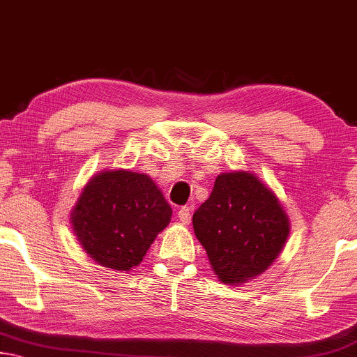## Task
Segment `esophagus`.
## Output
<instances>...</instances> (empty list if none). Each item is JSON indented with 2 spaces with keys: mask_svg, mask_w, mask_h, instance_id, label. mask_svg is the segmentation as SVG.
I'll return each mask as SVG.
<instances>
[{
  "mask_svg": "<svg viewBox=\"0 0 357 357\" xmlns=\"http://www.w3.org/2000/svg\"><path fill=\"white\" fill-rule=\"evenodd\" d=\"M178 220L182 222L183 225H188L191 220V211L190 207H182V209L178 211Z\"/></svg>",
  "mask_w": 357,
  "mask_h": 357,
  "instance_id": "esophagus-1",
  "label": "esophagus"
}]
</instances>
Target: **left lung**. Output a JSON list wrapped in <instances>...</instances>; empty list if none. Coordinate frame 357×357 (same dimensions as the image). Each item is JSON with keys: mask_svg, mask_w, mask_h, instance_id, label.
Masks as SVG:
<instances>
[{"mask_svg": "<svg viewBox=\"0 0 357 357\" xmlns=\"http://www.w3.org/2000/svg\"><path fill=\"white\" fill-rule=\"evenodd\" d=\"M195 234L225 284H243L265 273L290 231L276 195L250 172H223L209 199L193 213Z\"/></svg>", "mask_w": 357, "mask_h": 357, "instance_id": "8db88e82", "label": "left lung"}]
</instances>
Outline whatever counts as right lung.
<instances>
[{
    "instance_id": "obj_1",
    "label": "right lung",
    "mask_w": 357,
    "mask_h": 357,
    "mask_svg": "<svg viewBox=\"0 0 357 357\" xmlns=\"http://www.w3.org/2000/svg\"><path fill=\"white\" fill-rule=\"evenodd\" d=\"M172 209L146 174L103 171L92 177L71 212V227L98 265L129 271L167 227Z\"/></svg>"
}]
</instances>
